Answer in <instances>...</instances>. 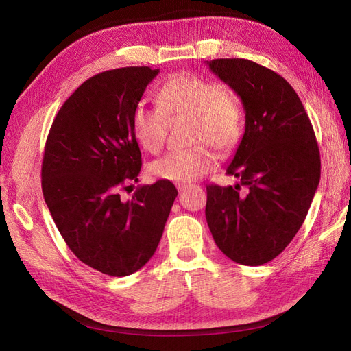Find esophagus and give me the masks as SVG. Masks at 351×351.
<instances>
[{
    "mask_svg": "<svg viewBox=\"0 0 351 351\" xmlns=\"http://www.w3.org/2000/svg\"><path fill=\"white\" fill-rule=\"evenodd\" d=\"M177 189H178L180 193H184L187 190V186L186 184H177Z\"/></svg>",
    "mask_w": 351,
    "mask_h": 351,
    "instance_id": "34e87169",
    "label": "esophagus"
}]
</instances>
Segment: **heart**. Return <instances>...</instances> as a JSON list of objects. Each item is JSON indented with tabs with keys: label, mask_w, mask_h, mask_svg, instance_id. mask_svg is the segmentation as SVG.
Listing matches in <instances>:
<instances>
[{
	"label": "heart",
	"mask_w": 351,
	"mask_h": 351,
	"mask_svg": "<svg viewBox=\"0 0 351 351\" xmlns=\"http://www.w3.org/2000/svg\"><path fill=\"white\" fill-rule=\"evenodd\" d=\"M158 105L137 104L132 114L134 139L145 151L156 154L164 147L168 119H190V141L196 145L156 159L151 173L176 183H192L214 167V152L227 154L237 146L243 133V110L234 93L218 82L178 73L164 82L156 95Z\"/></svg>",
	"instance_id": "b5f03b06"
}]
</instances>
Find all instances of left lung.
I'll return each mask as SVG.
<instances>
[{
	"mask_svg": "<svg viewBox=\"0 0 351 351\" xmlns=\"http://www.w3.org/2000/svg\"><path fill=\"white\" fill-rule=\"evenodd\" d=\"M206 64L239 95L246 114L227 167L239 183L206 186V221L227 258L258 267L277 258L302 227L319 184V147L299 95L280 74L244 58Z\"/></svg>",
	"mask_w": 351,
	"mask_h": 351,
	"instance_id": "1",
	"label": "left lung"
}]
</instances>
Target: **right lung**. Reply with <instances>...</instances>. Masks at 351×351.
Masks as SVG:
<instances>
[{
    "instance_id": "obj_1",
    "label": "right lung",
    "mask_w": 351,
    "mask_h": 351,
    "mask_svg": "<svg viewBox=\"0 0 351 351\" xmlns=\"http://www.w3.org/2000/svg\"><path fill=\"white\" fill-rule=\"evenodd\" d=\"M151 67L102 71L62 104L47 137L42 193L60 234L77 259L111 277H125L149 261L177 197L171 182L120 190L137 182L142 154L132 114Z\"/></svg>"
}]
</instances>
